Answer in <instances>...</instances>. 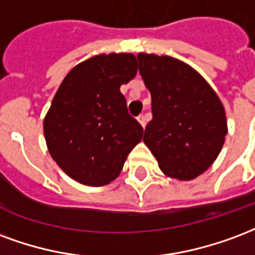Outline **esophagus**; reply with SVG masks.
<instances>
[{"label": "esophagus", "instance_id": "1", "mask_svg": "<svg viewBox=\"0 0 255 255\" xmlns=\"http://www.w3.org/2000/svg\"><path fill=\"white\" fill-rule=\"evenodd\" d=\"M137 120H138V122H140L142 128H145V125H146V117H145V115H138V117H137Z\"/></svg>", "mask_w": 255, "mask_h": 255}]
</instances>
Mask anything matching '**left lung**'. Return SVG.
Returning <instances> with one entry per match:
<instances>
[{
	"label": "left lung",
	"instance_id": "left-lung-1",
	"mask_svg": "<svg viewBox=\"0 0 255 255\" xmlns=\"http://www.w3.org/2000/svg\"><path fill=\"white\" fill-rule=\"evenodd\" d=\"M137 59L152 98L142 140L166 175L193 179L211 167L226 140L222 102L201 74L179 59L144 53Z\"/></svg>",
	"mask_w": 255,
	"mask_h": 255
}]
</instances>
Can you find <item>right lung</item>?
Returning a JSON list of instances; mask_svg holds the SVG:
<instances>
[{
    "mask_svg": "<svg viewBox=\"0 0 255 255\" xmlns=\"http://www.w3.org/2000/svg\"><path fill=\"white\" fill-rule=\"evenodd\" d=\"M135 74L133 54H102L72 69L59 85L44 137L51 157L74 181L87 186L114 181L142 138L144 129L120 91Z\"/></svg>",
    "mask_w": 255,
    "mask_h": 255,
    "instance_id": "right-lung-1",
    "label": "right lung"
}]
</instances>
